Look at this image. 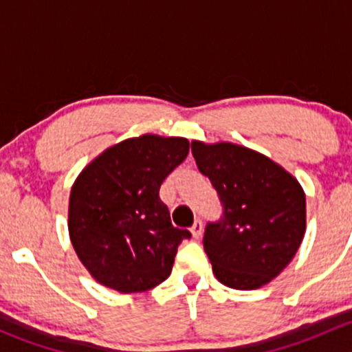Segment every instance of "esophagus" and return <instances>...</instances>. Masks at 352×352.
Instances as JSON below:
<instances>
[{
	"label": "esophagus",
	"mask_w": 352,
	"mask_h": 352,
	"mask_svg": "<svg viewBox=\"0 0 352 352\" xmlns=\"http://www.w3.org/2000/svg\"><path fill=\"white\" fill-rule=\"evenodd\" d=\"M201 232H203V223H201V220H200V219L195 220L193 227H191V234H193L195 239H200V237H201Z\"/></svg>",
	"instance_id": "1"
}]
</instances>
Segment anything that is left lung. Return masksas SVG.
<instances>
[{"mask_svg": "<svg viewBox=\"0 0 352 352\" xmlns=\"http://www.w3.org/2000/svg\"><path fill=\"white\" fill-rule=\"evenodd\" d=\"M198 169L219 193L223 213L208 222L203 248L220 283L256 289L293 259L307 227L298 181L259 152L230 142H191Z\"/></svg>", "mask_w": 352, "mask_h": 352, "instance_id": "8db88e82", "label": "left lung"}]
</instances>
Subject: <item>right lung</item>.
<instances>
[{"instance_id":"1","label":"right lung","mask_w":352,"mask_h":352,"mask_svg":"<svg viewBox=\"0 0 352 352\" xmlns=\"http://www.w3.org/2000/svg\"><path fill=\"white\" fill-rule=\"evenodd\" d=\"M188 151L183 137L146 133L108 147L74 181L69 235L98 283L139 293L171 274L177 245L191 234L173 226L159 188Z\"/></svg>"}]
</instances>
